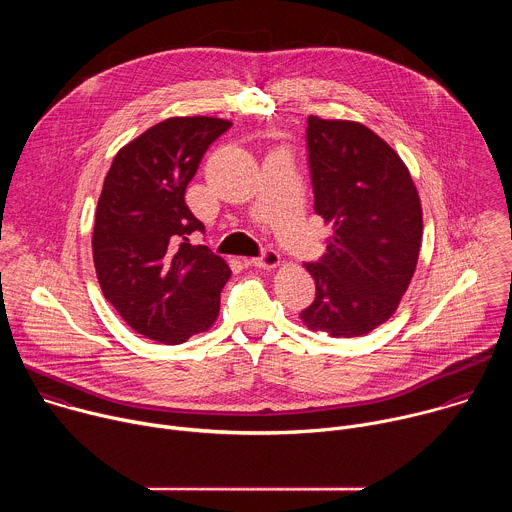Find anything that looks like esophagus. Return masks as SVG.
Returning <instances> with one entry per match:
<instances>
[{"label": "esophagus", "mask_w": 512, "mask_h": 512, "mask_svg": "<svg viewBox=\"0 0 512 512\" xmlns=\"http://www.w3.org/2000/svg\"><path fill=\"white\" fill-rule=\"evenodd\" d=\"M249 263H251L253 267H257V269H275V267L281 263V257H279L275 251L267 249L261 257H255V259H251Z\"/></svg>", "instance_id": "obj_1"}]
</instances>
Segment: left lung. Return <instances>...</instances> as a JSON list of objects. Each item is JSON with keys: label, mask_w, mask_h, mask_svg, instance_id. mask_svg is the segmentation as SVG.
Here are the masks:
<instances>
[{"label": "left lung", "mask_w": 512, "mask_h": 512, "mask_svg": "<svg viewBox=\"0 0 512 512\" xmlns=\"http://www.w3.org/2000/svg\"><path fill=\"white\" fill-rule=\"evenodd\" d=\"M316 212L332 225L320 263H304L316 300L300 320L312 332L354 338L385 324L417 267L423 212L409 168L373 129L308 117Z\"/></svg>", "instance_id": "obj_1"}]
</instances>
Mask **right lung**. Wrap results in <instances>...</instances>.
Listing matches in <instances>:
<instances>
[{"label": "right lung", "mask_w": 512, "mask_h": 512, "mask_svg": "<svg viewBox=\"0 0 512 512\" xmlns=\"http://www.w3.org/2000/svg\"><path fill=\"white\" fill-rule=\"evenodd\" d=\"M231 127L221 117H170L131 139L105 176L93 261L105 298L141 336L182 344L206 332L231 277L227 261L188 235L204 225L184 202L208 145Z\"/></svg>", "instance_id": "right-lung-1"}]
</instances>
